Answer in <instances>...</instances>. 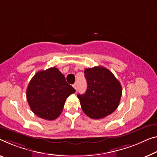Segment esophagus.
I'll list each match as a JSON object with an SVG mask.
<instances>
[{"label": "esophagus", "mask_w": 157, "mask_h": 157, "mask_svg": "<svg viewBox=\"0 0 157 157\" xmlns=\"http://www.w3.org/2000/svg\"><path fill=\"white\" fill-rule=\"evenodd\" d=\"M73 87H74V88L75 89V90H76V89H77V86H76V84H74V85H73Z\"/></svg>", "instance_id": "1"}]
</instances>
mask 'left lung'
<instances>
[{"mask_svg": "<svg viewBox=\"0 0 157 157\" xmlns=\"http://www.w3.org/2000/svg\"><path fill=\"white\" fill-rule=\"evenodd\" d=\"M84 73L87 90L83 95H78L82 109L91 119H102L119 106L121 85L114 74L103 67L86 69Z\"/></svg>", "mask_w": 157, "mask_h": 157, "instance_id": "8db88e82", "label": "left lung"}]
</instances>
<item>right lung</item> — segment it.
Masks as SVG:
<instances>
[{
    "mask_svg": "<svg viewBox=\"0 0 157 157\" xmlns=\"http://www.w3.org/2000/svg\"><path fill=\"white\" fill-rule=\"evenodd\" d=\"M76 92L56 67L38 71L29 83L26 99L38 117L55 120L63 110L67 98Z\"/></svg>",
    "mask_w": 157,
    "mask_h": 157,
    "instance_id": "add662e5",
    "label": "right lung"
}]
</instances>
